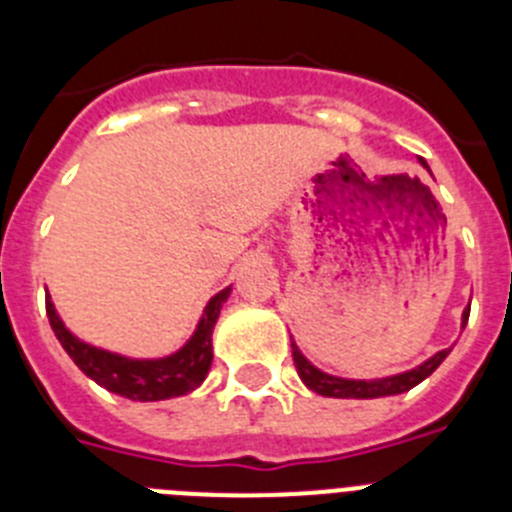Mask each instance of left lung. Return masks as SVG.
Here are the masks:
<instances>
[{
	"label": "left lung",
	"mask_w": 512,
	"mask_h": 512,
	"mask_svg": "<svg viewBox=\"0 0 512 512\" xmlns=\"http://www.w3.org/2000/svg\"><path fill=\"white\" fill-rule=\"evenodd\" d=\"M423 169H428L423 158H420ZM431 171V169H428ZM469 320V307L461 312V328ZM451 354V348H443L431 359H425L420 366H413L408 372L392 374V377H379V379H346V377H333V374L323 372L318 366L312 364L305 354H302L297 343L292 341V359H295V369L300 379L305 382L307 390L318 392L323 397H341V400H374V397H387V395H400V392L413 390L415 384L423 382L425 377H431L436 372L441 361Z\"/></svg>",
	"instance_id": "1"
}]
</instances>
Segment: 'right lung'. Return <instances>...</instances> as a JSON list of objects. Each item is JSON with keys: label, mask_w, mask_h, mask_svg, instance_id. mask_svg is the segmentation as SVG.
Returning a JSON list of instances; mask_svg holds the SVG:
<instances>
[{"label": "right lung", "mask_w": 512, "mask_h": 512, "mask_svg": "<svg viewBox=\"0 0 512 512\" xmlns=\"http://www.w3.org/2000/svg\"><path fill=\"white\" fill-rule=\"evenodd\" d=\"M230 289L233 287H225L207 302L189 341L179 351L161 359H130V356L104 351V348L81 341L66 328L51 295H45V312L63 351L89 379L128 400L156 402L187 395L205 382L212 366V330L220 318L223 302L230 297Z\"/></svg>", "instance_id": "right-lung-1"}]
</instances>
